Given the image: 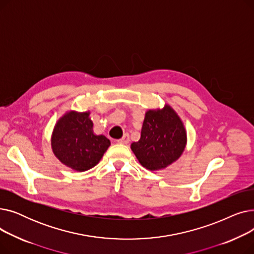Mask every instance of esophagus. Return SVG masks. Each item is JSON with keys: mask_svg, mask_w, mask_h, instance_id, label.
<instances>
[{"mask_svg": "<svg viewBox=\"0 0 254 254\" xmlns=\"http://www.w3.org/2000/svg\"><path fill=\"white\" fill-rule=\"evenodd\" d=\"M129 142V136L127 134H126L122 139L117 140V143L119 144H127Z\"/></svg>", "mask_w": 254, "mask_h": 254, "instance_id": "34e87169", "label": "esophagus"}]
</instances>
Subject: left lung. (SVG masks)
<instances>
[{
  "instance_id": "obj_1",
  "label": "left lung",
  "mask_w": 254,
  "mask_h": 254,
  "mask_svg": "<svg viewBox=\"0 0 254 254\" xmlns=\"http://www.w3.org/2000/svg\"><path fill=\"white\" fill-rule=\"evenodd\" d=\"M186 141L180 117L166 105L163 109L146 112L141 138L131 143L130 148L144 168L156 171L176 162L184 151Z\"/></svg>"
}]
</instances>
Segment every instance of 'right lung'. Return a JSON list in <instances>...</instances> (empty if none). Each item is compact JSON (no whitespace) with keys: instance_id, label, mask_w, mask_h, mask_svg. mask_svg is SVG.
<instances>
[{"instance_id":"obj_1","label":"right lung","mask_w":254,"mask_h":254,"mask_svg":"<svg viewBox=\"0 0 254 254\" xmlns=\"http://www.w3.org/2000/svg\"><path fill=\"white\" fill-rule=\"evenodd\" d=\"M89 112L70 111L62 116L51 137V147L60 161L75 171L84 172L98 165L110 140L95 135Z\"/></svg>"}]
</instances>
